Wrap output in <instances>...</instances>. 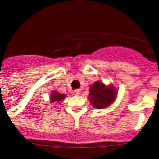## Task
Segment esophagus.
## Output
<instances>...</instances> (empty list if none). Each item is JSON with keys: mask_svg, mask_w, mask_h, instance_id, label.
Masks as SVG:
<instances>
[{"mask_svg": "<svg viewBox=\"0 0 159 159\" xmlns=\"http://www.w3.org/2000/svg\"><path fill=\"white\" fill-rule=\"evenodd\" d=\"M73 93H74V95H79L80 94V90H79V89L75 90Z\"/></svg>", "mask_w": 159, "mask_h": 159, "instance_id": "1", "label": "esophagus"}]
</instances>
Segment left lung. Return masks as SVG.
<instances>
[{"label":"left lung","mask_w":159,"mask_h":159,"mask_svg":"<svg viewBox=\"0 0 159 159\" xmlns=\"http://www.w3.org/2000/svg\"><path fill=\"white\" fill-rule=\"evenodd\" d=\"M90 102L98 109L106 108L116 99V92L113 86L106 87L102 83L97 81L90 88Z\"/></svg>","instance_id":"1"}]
</instances>
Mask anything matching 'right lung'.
Wrapping results in <instances>:
<instances>
[{"label":"right lung","mask_w":159,"mask_h":159,"mask_svg":"<svg viewBox=\"0 0 159 159\" xmlns=\"http://www.w3.org/2000/svg\"><path fill=\"white\" fill-rule=\"evenodd\" d=\"M65 98V95H62V94H60L57 92H52L51 95V100L52 102H60V101H63L64 99Z\"/></svg>","instance_id":"add662e5"}]
</instances>
